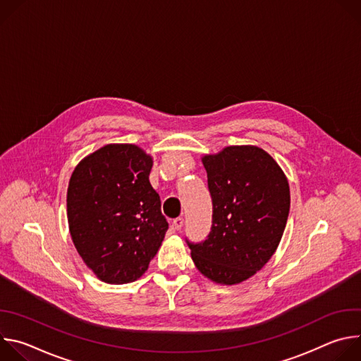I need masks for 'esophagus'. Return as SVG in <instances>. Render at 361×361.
I'll return each mask as SVG.
<instances>
[{
  "mask_svg": "<svg viewBox=\"0 0 361 361\" xmlns=\"http://www.w3.org/2000/svg\"><path fill=\"white\" fill-rule=\"evenodd\" d=\"M183 224H184V219H183V217H177V219L173 220V227H174L176 230H181Z\"/></svg>",
  "mask_w": 361,
  "mask_h": 361,
  "instance_id": "obj_1",
  "label": "esophagus"
}]
</instances>
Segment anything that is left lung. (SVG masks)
<instances>
[{"label":"left lung","mask_w":361,"mask_h":361,"mask_svg":"<svg viewBox=\"0 0 361 361\" xmlns=\"http://www.w3.org/2000/svg\"><path fill=\"white\" fill-rule=\"evenodd\" d=\"M213 198L207 240L192 244L197 270L223 286L240 284L262 270L276 252L288 212V180L267 151L230 145L201 157Z\"/></svg>","instance_id":"1"}]
</instances>
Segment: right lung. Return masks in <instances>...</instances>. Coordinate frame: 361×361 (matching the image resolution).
I'll list each match as a JSON object with an SVG mask.
<instances>
[{
  "instance_id": "obj_1",
  "label": "right lung",
  "mask_w": 361,
  "mask_h": 361,
  "mask_svg": "<svg viewBox=\"0 0 361 361\" xmlns=\"http://www.w3.org/2000/svg\"><path fill=\"white\" fill-rule=\"evenodd\" d=\"M152 157L135 144H107L74 169L67 191L73 243L104 283L140 279L157 254L169 223L149 184Z\"/></svg>"
}]
</instances>
